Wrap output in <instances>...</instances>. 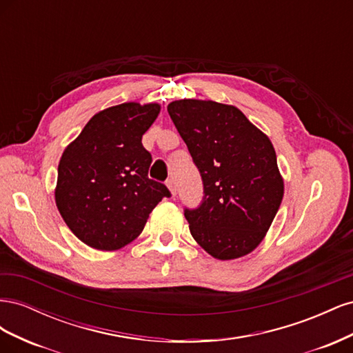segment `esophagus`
Listing matches in <instances>:
<instances>
[{"label": "esophagus", "mask_w": 353, "mask_h": 353, "mask_svg": "<svg viewBox=\"0 0 353 353\" xmlns=\"http://www.w3.org/2000/svg\"><path fill=\"white\" fill-rule=\"evenodd\" d=\"M166 185H168V188L170 190V193H172V196H175V194H176V184H175V179H174V178H169V179L166 181Z\"/></svg>", "instance_id": "1"}]
</instances>
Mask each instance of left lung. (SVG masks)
I'll list each match as a JSON object with an SVG mask.
<instances>
[{"label":"left lung","instance_id":"obj_1","mask_svg":"<svg viewBox=\"0 0 353 353\" xmlns=\"http://www.w3.org/2000/svg\"><path fill=\"white\" fill-rule=\"evenodd\" d=\"M168 112L203 181L199 208L184 209L191 236L221 261L250 253L284 196L270 138L234 105L188 99Z\"/></svg>","mask_w":353,"mask_h":353}]
</instances>
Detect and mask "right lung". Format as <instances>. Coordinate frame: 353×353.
<instances>
[{"instance_id": "obj_1", "label": "right lung", "mask_w": 353, "mask_h": 353, "mask_svg": "<svg viewBox=\"0 0 353 353\" xmlns=\"http://www.w3.org/2000/svg\"><path fill=\"white\" fill-rule=\"evenodd\" d=\"M160 112L156 103H123L94 114L63 152L56 205L66 225L97 250H116L140 236L170 191L148 178L152 154L141 138Z\"/></svg>"}]
</instances>
